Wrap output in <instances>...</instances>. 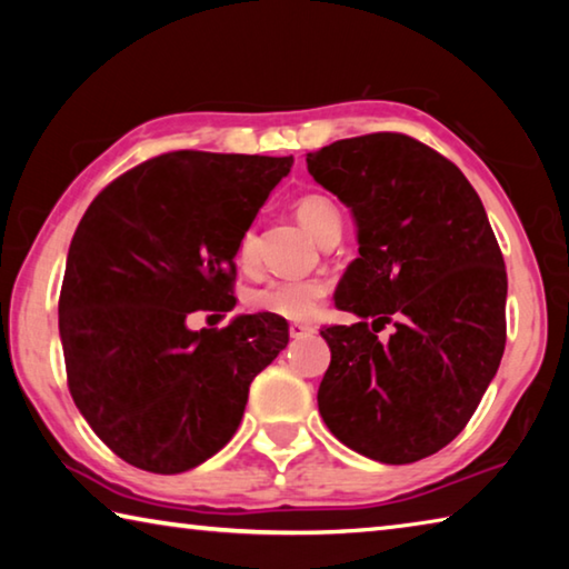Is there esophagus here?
Listing matches in <instances>:
<instances>
[{"label":"esophagus","instance_id":"1","mask_svg":"<svg viewBox=\"0 0 569 569\" xmlns=\"http://www.w3.org/2000/svg\"><path fill=\"white\" fill-rule=\"evenodd\" d=\"M288 333H291V339H303V336H311L313 333V326L311 323L293 321L291 326H288Z\"/></svg>","mask_w":569,"mask_h":569}]
</instances>
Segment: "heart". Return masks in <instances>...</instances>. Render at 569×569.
<instances>
[{
    "mask_svg": "<svg viewBox=\"0 0 569 569\" xmlns=\"http://www.w3.org/2000/svg\"><path fill=\"white\" fill-rule=\"evenodd\" d=\"M296 218L316 240H326L341 233V210L323 192H303L293 203ZM258 253L256 230L248 228L238 240V261L240 266H253ZM329 296V283L323 278H288V281H271L256 288L248 296L250 308L263 313H273L278 319L288 321H308L321 311Z\"/></svg>",
    "mask_w": 569,
    "mask_h": 569,
    "instance_id": "heart-1",
    "label": "heart"
}]
</instances>
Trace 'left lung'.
<instances>
[{"label": "left lung", "mask_w": 569, "mask_h": 569, "mask_svg": "<svg viewBox=\"0 0 569 569\" xmlns=\"http://www.w3.org/2000/svg\"><path fill=\"white\" fill-rule=\"evenodd\" d=\"M306 162L351 208L359 238L333 296L359 321L321 331L326 427L383 465L437 455L467 427L505 353L507 271L485 206L455 162L401 132L331 142Z\"/></svg>", "instance_id": "1"}]
</instances>
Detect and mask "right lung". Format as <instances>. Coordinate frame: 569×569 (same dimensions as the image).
Returning a JSON list of instances; mask_svg holds the SVG:
<instances>
[{
  "instance_id": "obj_1",
  "label": "right lung",
  "mask_w": 569,
  "mask_h": 569,
  "mask_svg": "<svg viewBox=\"0 0 569 569\" xmlns=\"http://www.w3.org/2000/svg\"><path fill=\"white\" fill-rule=\"evenodd\" d=\"M293 158L176 150L112 180L77 226L60 339L77 409L128 465L180 475L223 449L248 389L288 343L273 313L188 329L236 306L238 240Z\"/></svg>"
}]
</instances>
